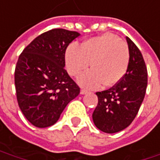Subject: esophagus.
<instances>
[{
    "mask_svg": "<svg viewBox=\"0 0 160 160\" xmlns=\"http://www.w3.org/2000/svg\"><path fill=\"white\" fill-rule=\"evenodd\" d=\"M89 91L87 90V89H80V94H82V95H84V94H87Z\"/></svg>",
    "mask_w": 160,
    "mask_h": 160,
    "instance_id": "34e87169",
    "label": "esophagus"
}]
</instances>
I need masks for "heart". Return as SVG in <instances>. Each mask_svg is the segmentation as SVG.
Masks as SVG:
<instances>
[{
    "mask_svg": "<svg viewBox=\"0 0 160 160\" xmlns=\"http://www.w3.org/2000/svg\"><path fill=\"white\" fill-rule=\"evenodd\" d=\"M91 61L92 69L78 78L80 86L97 89L116 85L125 76L129 61L128 45L117 35L107 32L85 41L80 46L70 45L65 52L68 72L77 76L85 71Z\"/></svg>",
    "mask_w": 160,
    "mask_h": 160,
    "instance_id": "b5f03b06",
    "label": "heart"
}]
</instances>
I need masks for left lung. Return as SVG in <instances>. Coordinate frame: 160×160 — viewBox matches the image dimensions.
I'll return each instance as SVG.
<instances>
[{
    "label": "left lung",
    "instance_id": "obj_1",
    "mask_svg": "<svg viewBox=\"0 0 160 160\" xmlns=\"http://www.w3.org/2000/svg\"><path fill=\"white\" fill-rule=\"evenodd\" d=\"M129 61L125 76L112 88L96 92L98 105L93 111L95 126L105 133H116L128 127L144 99L148 71L142 54L136 44L126 37Z\"/></svg>",
    "mask_w": 160,
    "mask_h": 160
}]
</instances>
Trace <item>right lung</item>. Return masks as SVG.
Returning <instances> with one entry per match:
<instances>
[{"label": "right lung", "instance_id": "add662e5", "mask_svg": "<svg viewBox=\"0 0 160 160\" xmlns=\"http://www.w3.org/2000/svg\"><path fill=\"white\" fill-rule=\"evenodd\" d=\"M80 34L53 29L41 34L20 55L14 82L19 107L33 126L54 125L80 88L65 67L68 45Z\"/></svg>", "mask_w": 160, "mask_h": 160}]
</instances>
